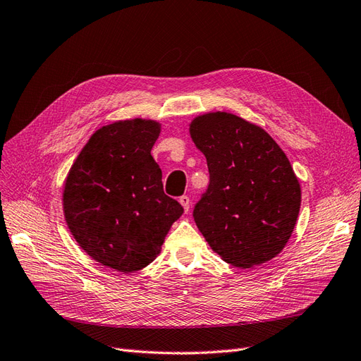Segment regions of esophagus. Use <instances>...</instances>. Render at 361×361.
<instances>
[{
    "label": "esophagus",
    "mask_w": 361,
    "mask_h": 361,
    "mask_svg": "<svg viewBox=\"0 0 361 361\" xmlns=\"http://www.w3.org/2000/svg\"><path fill=\"white\" fill-rule=\"evenodd\" d=\"M179 203L183 206L185 212H188V211H190V204H191V202H190V197H188V195H182V197H179Z\"/></svg>",
    "instance_id": "34e87169"
}]
</instances>
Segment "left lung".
<instances>
[{
	"mask_svg": "<svg viewBox=\"0 0 361 361\" xmlns=\"http://www.w3.org/2000/svg\"><path fill=\"white\" fill-rule=\"evenodd\" d=\"M190 135L209 169V187L192 212L206 243L238 268L274 259L301 206L300 182L285 152L265 129L226 111L194 117Z\"/></svg>",
	"mask_w": 361,
	"mask_h": 361,
	"instance_id": "8db88e82",
	"label": "left lung"
}]
</instances>
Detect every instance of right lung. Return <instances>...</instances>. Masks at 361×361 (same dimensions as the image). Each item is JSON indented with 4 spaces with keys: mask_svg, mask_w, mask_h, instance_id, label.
<instances>
[{
    "mask_svg": "<svg viewBox=\"0 0 361 361\" xmlns=\"http://www.w3.org/2000/svg\"><path fill=\"white\" fill-rule=\"evenodd\" d=\"M161 123L117 120L89 138L68 173L63 212L75 241L101 265L129 274L143 269L183 207L162 190L150 150Z\"/></svg>",
    "mask_w": 361,
    "mask_h": 361,
    "instance_id": "right-lung-1",
    "label": "right lung"
}]
</instances>
